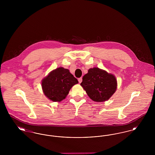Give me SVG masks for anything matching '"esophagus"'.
<instances>
[{
	"label": "esophagus",
	"mask_w": 155,
	"mask_h": 155,
	"mask_svg": "<svg viewBox=\"0 0 155 155\" xmlns=\"http://www.w3.org/2000/svg\"><path fill=\"white\" fill-rule=\"evenodd\" d=\"M78 80V82H79V83H81V82H82V78L81 77V78H79Z\"/></svg>",
	"instance_id": "34e87169"
}]
</instances>
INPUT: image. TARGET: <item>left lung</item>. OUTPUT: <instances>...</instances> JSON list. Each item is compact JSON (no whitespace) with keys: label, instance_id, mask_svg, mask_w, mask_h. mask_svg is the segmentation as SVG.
Returning a JSON list of instances; mask_svg holds the SVG:
<instances>
[{"label":"left lung","instance_id":"8db88e82","mask_svg":"<svg viewBox=\"0 0 155 155\" xmlns=\"http://www.w3.org/2000/svg\"><path fill=\"white\" fill-rule=\"evenodd\" d=\"M81 85L89 97L97 102L108 100L117 88V81L113 74L95 67L84 75Z\"/></svg>","mask_w":155,"mask_h":155}]
</instances>
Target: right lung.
Listing matches in <instances>:
<instances>
[{
  "mask_svg": "<svg viewBox=\"0 0 155 155\" xmlns=\"http://www.w3.org/2000/svg\"><path fill=\"white\" fill-rule=\"evenodd\" d=\"M78 81L68 69L59 67L53 70L42 81L44 94L53 102H59L68 95L71 87Z\"/></svg>",
  "mask_w": 155,
  "mask_h": 155,
  "instance_id": "right-lung-1",
  "label": "right lung"
}]
</instances>
